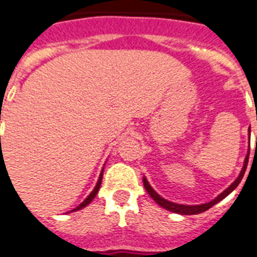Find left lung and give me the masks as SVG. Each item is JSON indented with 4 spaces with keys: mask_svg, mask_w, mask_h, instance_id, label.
I'll list each match as a JSON object with an SVG mask.
<instances>
[{
    "mask_svg": "<svg viewBox=\"0 0 257 257\" xmlns=\"http://www.w3.org/2000/svg\"><path fill=\"white\" fill-rule=\"evenodd\" d=\"M247 164H248V155L245 156L244 165H243V168H241L240 175L238 176V179L235 180V181L232 182V184H231V185L228 186L227 189L224 190L223 193H220L219 196H218L215 200L210 201V202H207V203H202V205H193V206H189V205H180V203H175V202H171V201H167L165 198H163V197L159 196L158 193L152 189V186L148 184V181L146 177H143V185H144V188H146V190H147L148 194H150V196L154 198L155 202L159 203V205H160L162 207L169 210V211H172V213L182 214V215H193V214H200V213H203V211H206V210H209L210 207L214 206L215 203H218L219 201H222L223 198H226V197H227L228 194H230V193L232 192V190H234L235 188L239 185V184H240L241 179H243V176H244V173H245V169H247Z\"/></svg>",
    "mask_w": 257,
    "mask_h": 257,
    "instance_id": "left-lung-1",
    "label": "left lung"
}]
</instances>
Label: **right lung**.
I'll list each match as a JSON object with an SVG mask.
<instances>
[{
  "instance_id": "add662e5",
  "label": "right lung",
  "mask_w": 257,
  "mask_h": 257,
  "mask_svg": "<svg viewBox=\"0 0 257 257\" xmlns=\"http://www.w3.org/2000/svg\"><path fill=\"white\" fill-rule=\"evenodd\" d=\"M102 173H103V169H102V172H101V175H99V179H98V181H97V185H95V188L94 189H93V192L90 193V194H89L88 197H86V200L84 201V202H81L80 203V205H78L77 207H76V209H73V210H71V211H69V213H72V211H76V210H80V209H82V207H85L86 205H89V203L92 202L93 201V198H94L95 196H97V193H98V190H99V186H101V181H102Z\"/></svg>"
}]
</instances>
